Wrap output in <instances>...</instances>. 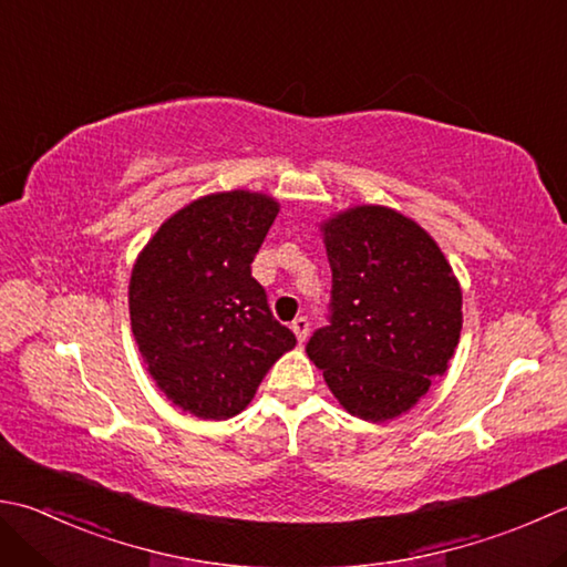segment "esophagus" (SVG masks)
Masks as SVG:
<instances>
[{
	"label": "esophagus",
	"instance_id": "obj_1",
	"mask_svg": "<svg viewBox=\"0 0 567 567\" xmlns=\"http://www.w3.org/2000/svg\"><path fill=\"white\" fill-rule=\"evenodd\" d=\"M292 331H295V337L299 339V343H305L307 337H309V319L307 317H297L292 321Z\"/></svg>",
	"mask_w": 567,
	"mask_h": 567
}]
</instances>
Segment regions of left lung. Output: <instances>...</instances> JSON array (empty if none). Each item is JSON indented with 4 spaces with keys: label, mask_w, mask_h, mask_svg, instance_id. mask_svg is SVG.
Masks as SVG:
<instances>
[{
    "label": "left lung",
    "mask_w": 567,
    "mask_h": 567,
    "mask_svg": "<svg viewBox=\"0 0 567 567\" xmlns=\"http://www.w3.org/2000/svg\"><path fill=\"white\" fill-rule=\"evenodd\" d=\"M331 268V324L307 357L347 413H408L454 357L462 287L435 238L405 214L361 204L319 224Z\"/></svg>",
    "instance_id": "obj_1"
}]
</instances>
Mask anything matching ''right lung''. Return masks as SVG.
Instances as JSON below:
<instances>
[{
	"label": "right lung",
	"mask_w": 567,
	"mask_h": 567,
	"mask_svg": "<svg viewBox=\"0 0 567 567\" xmlns=\"http://www.w3.org/2000/svg\"><path fill=\"white\" fill-rule=\"evenodd\" d=\"M280 210L248 188L176 210L132 265V334L166 401L202 420L246 410L270 365L295 349L250 262Z\"/></svg>",
	"instance_id": "add662e5"
}]
</instances>
